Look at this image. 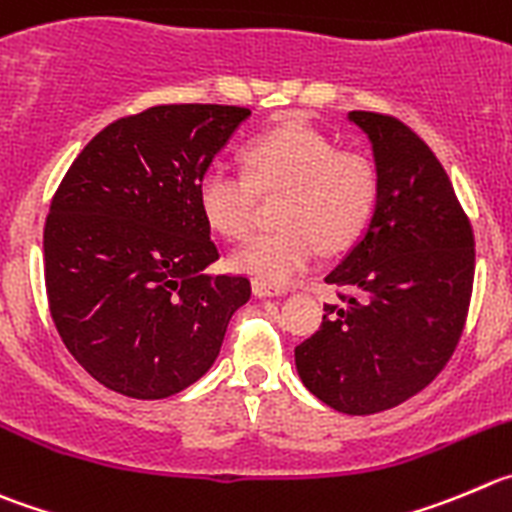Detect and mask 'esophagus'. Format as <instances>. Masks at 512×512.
<instances>
[{"label":"esophagus","mask_w":512,"mask_h":512,"mask_svg":"<svg viewBox=\"0 0 512 512\" xmlns=\"http://www.w3.org/2000/svg\"><path fill=\"white\" fill-rule=\"evenodd\" d=\"M251 289H253V294L261 296V299H264V296H279V294H284V289H279V286L266 284V281H253Z\"/></svg>","instance_id":"esophagus-1"}]
</instances>
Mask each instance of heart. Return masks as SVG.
<instances>
[{
	"instance_id": "heart-1",
	"label": "heart",
	"mask_w": 512,
	"mask_h": 512,
	"mask_svg": "<svg viewBox=\"0 0 512 512\" xmlns=\"http://www.w3.org/2000/svg\"><path fill=\"white\" fill-rule=\"evenodd\" d=\"M246 168L213 160L198 178V206L213 231L243 238L256 218L259 193H281L274 231L256 233L231 256L241 274L266 284L296 279L326 248L349 246L369 226L379 198V173L362 150L337 148L304 123H284L248 140Z\"/></svg>"
}]
</instances>
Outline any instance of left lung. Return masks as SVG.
<instances>
[{
	"mask_svg": "<svg viewBox=\"0 0 512 512\" xmlns=\"http://www.w3.org/2000/svg\"><path fill=\"white\" fill-rule=\"evenodd\" d=\"M379 173L362 238L326 276L319 332L294 349L301 382L344 415H374L415 397L455 352L470 309L475 236L425 140L392 115L354 110Z\"/></svg>",
	"mask_w": 512,
	"mask_h": 512,
	"instance_id": "8db88e82",
	"label": "left lung"
}]
</instances>
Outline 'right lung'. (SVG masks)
<instances>
[{"instance_id":"obj_1","label":"right lung","mask_w":512,"mask_h":512,"mask_svg":"<svg viewBox=\"0 0 512 512\" xmlns=\"http://www.w3.org/2000/svg\"><path fill=\"white\" fill-rule=\"evenodd\" d=\"M251 115L236 105H155L102 128L52 196L45 289L67 352L92 379L163 399L211 369L246 276L218 259L198 178Z\"/></svg>"}]
</instances>
